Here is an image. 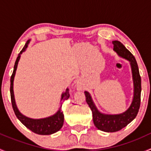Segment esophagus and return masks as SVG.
Listing matches in <instances>:
<instances>
[{"label": "esophagus", "mask_w": 151, "mask_h": 151, "mask_svg": "<svg viewBox=\"0 0 151 151\" xmlns=\"http://www.w3.org/2000/svg\"><path fill=\"white\" fill-rule=\"evenodd\" d=\"M76 86H77V89L78 90V91H82V90L83 89V83H81L80 80H78V81L77 82V83H76Z\"/></svg>", "instance_id": "1"}]
</instances>
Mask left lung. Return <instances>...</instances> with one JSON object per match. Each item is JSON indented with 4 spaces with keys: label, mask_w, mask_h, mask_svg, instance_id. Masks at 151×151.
<instances>
[{
    "label": "left lung",
    "mask_w": 151,
    "mask_h": 151,
    "mask_svg": "<svg viewBox=\"0 0 151 151\" xmlns=\"http://www.w3.org/2000/svg\"><path fill=\"white\" fill-rule=\"evenodd\" d=\"M113 50L123 58L130 63L134 85L133 99L129 107L125 112L120 114H104L100 112L92 99L91 94L85 91L86 102L93 113V120L96 127L105 132H115L126 127L136 118L140 106L141 77L136 59L133 55L119 41H112Z\"/></svg>",
    "instance_id": "left-lung-1"
}]
</instances>
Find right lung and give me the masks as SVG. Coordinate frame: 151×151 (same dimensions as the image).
I'll return each instance as SVG.
<instances>
[{
	"mask_svg": "<svg viewBox=\"0 0 151 151\" xmlns=\"http://www.w3.org/2000/svg\"><path fill=\"white\" fill-rule=\"evenodd\" d=\"M30 41H27L25 43V46H24L22 50H21L20 52L18 55V57L17 58V60L15 61L14 66V71L12 73V75L11 77V86H10V93H11V99H12V107H13L14 112L15 115H16L17 118L19 120L21 123L26 126L28 129L32 131L34 133L38 134L41 135H50L52 134L55 133V132H58L60 129L62 128L63 125V121H64V115H63V112L61 110V103H60V106H59L57 112L52 115L47 117V118H39V119H33V118H28L25 115H22L19 110L18 109L17 106L16 104V101H15L14 94V80L15 74H16L17 68L18 63L20 59L21 55L23 52L26 50L27 47H28ZM69 89L68 88H66V91L63 92L61 94V99H60V101L63 100H67L69 98Z\"/></svg>",
	"mask_w": 151,
	"mask_h": 151,
	"instance_id": "right-lung-1",
	"label": "right lung"
}]
</instances>
